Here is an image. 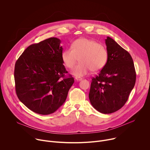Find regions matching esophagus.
Returning a JSON list of instances; mask_svg holds the SVG:
<instances>
[{
	"label": "esophagus",
	"instance_id": "1",
	"mask_svg": "<svg viewBox=\"0 0 150 150\" xmlns=\"http://www.w3.org/2000/svg\"><path fill=\"white\" fill-rule=\"evenodd\" d=\"M75 79H76V81H81L82 79L81 78H79V77H76L75 78Z\"/></svg>",
	"mask_w": 150,
	"mask_h": 150
}]
</instances>
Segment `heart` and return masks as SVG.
Returning a JSON list of instances; mask_svg holds the SVG:
<instances>
[{"instance_id":"obj_1","label":"heart","mask_w":150,"mask_h":150,"mask_svg":"<svg viewBox=\"0 0 150 150\" xmlns=\"http://www.w3.org/2000/svg\"><path fill=\"white\" fill-rule=\"evenodd\" d=\"M64 65L69 69H72L78 57L79 63L72 71V74L77 76L86 75L90 70L97 72L106 65L108 59V52L106 47L96 41L80 38L75 40L71 47L64 50L61 54Z\"/></svg>"}]
</instances>
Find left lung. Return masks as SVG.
Returning <instances> with one entry per match:
<instances>
[{
    "mask_svg": "<svg viewBox=\"0 0 150 150\" xmlns=\"http://www.w3.org/2000/svg\"><path fill=\"white\" fill-rule=\"evenodd\" d=\"M105 41L108 62L92 79L89 99L97 111L109 114L121 109L127 101L135 84L136 72L129 52L109 37Z\"/></svg>",
    "mask_w": 150,
    "mask_h": 150,
    "instance_id": "left-lung-1",
    "label": "left lung"
}]
</instances>
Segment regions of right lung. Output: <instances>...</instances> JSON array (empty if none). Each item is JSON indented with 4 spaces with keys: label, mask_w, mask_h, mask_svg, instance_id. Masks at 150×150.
Listing matches in <instances>:
<instances>
[{
    "label": "right lung",
    "mask_w": 150,
    "mask_h": 150,
    "mask_svg": "<svg viewBox=\"0 0 150 150\" xmlns=\"http://www.w3.org/2000/svg\"><path fill=\"white\" fill-rule=\"evenodd\" d=\"M61 41L51 37L28 46L16 60L14 79L19 100L42 115L56 112L74 82L62 60Z\"/></svg>",
    "instance_id": "obj_1"
}]
</instances>
